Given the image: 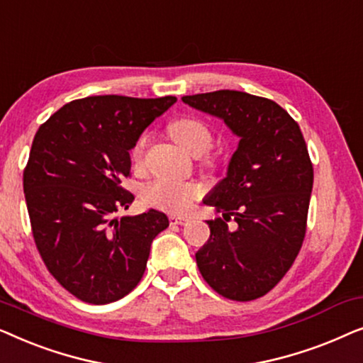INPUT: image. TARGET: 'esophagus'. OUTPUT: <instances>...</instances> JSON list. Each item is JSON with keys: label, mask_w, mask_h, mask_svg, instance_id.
Returning a JSON list of instances; mask_svg holds the SVG:
<instances>
[{"label": "esophagus", "mask_w": 363, "mask_h": 363, "mask_svg": "<svg viewBox=\"0 0 363 363\" xmlns=\"http://www.w3.org/2000/svg\"><path fill=\"white\" fill-rule=\"evenodd\" d=\"M190 221V218L188 216H170V225H186V223Z\"/></svg>", "instance_id": "1"}]
</instances>
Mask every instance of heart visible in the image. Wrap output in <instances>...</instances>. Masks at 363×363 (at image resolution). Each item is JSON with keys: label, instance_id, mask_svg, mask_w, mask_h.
I'll return each instance as SVG.
<instances>
[{"label": "heart", "instance_id": "obj_1", "mask_svg": "<svg viewBox=\"0 0 363 363\" xmlns=\"http://www.w3.org/2000/svg\"><path fill=\"white\" fill-rule=\"evenodd\" d=\"M168 133H170L178 145L195 157L205 153L213 143L211 128L196 117L177 118V121H173L168 125ZM148 143H150V135L148 133H142L135 143H133L130 157L137 167L143 163ZM218 163H220L218 157H208L205 165L208 168H216ZM198 195H200V190L193 183H173L167 180H157L142 190V200L147 205L172 213L186 211L191 206V203L196 200Z\"/></svg>", "mask_w": 363, "mask_h": 363}]
</instances>
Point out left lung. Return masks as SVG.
<instances>
[{"instance_id":"1","label":"left lung","mask_w":363,"mask_h":363,"mask_svg":"<svg viewBox=\"0 0 363 363\" xmlns=\"http://www.w3.org/2000/svg\"><path fill=\"white\" fill-rule=\"evenodd\" d=\"M182 101L223 118L240 137L226 178L203 201L223 218L206 221L210 240L196 252L198 269L226 299L255 301L286 276L304 241L314 183L306 140L271 99L215 91ZM231 217L235 230L227 228Z\"/></svg>"}]
</instances>
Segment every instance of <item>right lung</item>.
Wrapping results in <instances>:
<instances>
[{"mask_svg":"<svg viewBox=\"0 0 363 363\" xmlns=\"http://www.w3.org/2000/svg\"><path fill=\"white\" fill-rule=\"evenodd\" d=\"M177 97L92 96L66 104L34 135L23 188L34 242L64 289L89 304L122 299L168 228L157 210L113 218L133 195L128 150Z\"/></svg>","mask_w":363,"mask_h":363,"instance_id":"1","label":"right lung"}]
</instances>
